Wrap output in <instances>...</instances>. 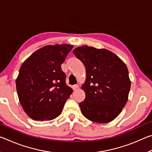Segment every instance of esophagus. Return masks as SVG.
Segmentation results:
<instances>
[{"mask_svg": "<svg viewBox=\"0 0 152 152\" xmlns=\"http://www.w3.org/2000/svg\"><path fill=\"white\" fill-rule=\"evenodd\" d=\"M78 88H79V87H78V84H75V85H74L72 86V88H73L74 91H76L77 89H78Z\"/></svg>", "mask_w": 152, "mask_h": 152, "instance_id": "esophagus-1", "label": "esophagus"}]
</instances>
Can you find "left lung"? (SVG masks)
Returning a JSON list of instances; mask_svg holds the SVG:
<instances>
[{"mask_svg": "<svg viewBox=\"0 0 152 152\" xmlns=\"http://www.w3.org/2000/svg\"><path fill=\"white\" fill-rule=\"evenodd\" d=\"M73 53L86 68V82L82 87L86 96L79 103L82 115L96 123L111 121L128 100L131 82L125 64L105 49L84 45Z\"/></svg>", "mask_w": 152, "mask_h": 152, "instance_id": "obj_1", "label": "left lung"}]
</instances>
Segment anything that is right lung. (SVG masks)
Returning <instances> with one entry per match:
<instances>
[{
	"label": "right lung",
	"mask_w": 152,
	"mask_h": 152,
	"mask_svg": "<svg viewBox=\"0 0 152 152\" xmlns=\"http://www.w3.org/2000/svg\"><path fill=\"white\" fill-rule=\"evenodd\" d=\"M73 45H46L35 51L20 66L16 80L19 101L33 120L55 119L62 112L72 89L66 85L61 64Z\"/></svg>",
	"instance_id": "obj_1"
}]
</instances>
